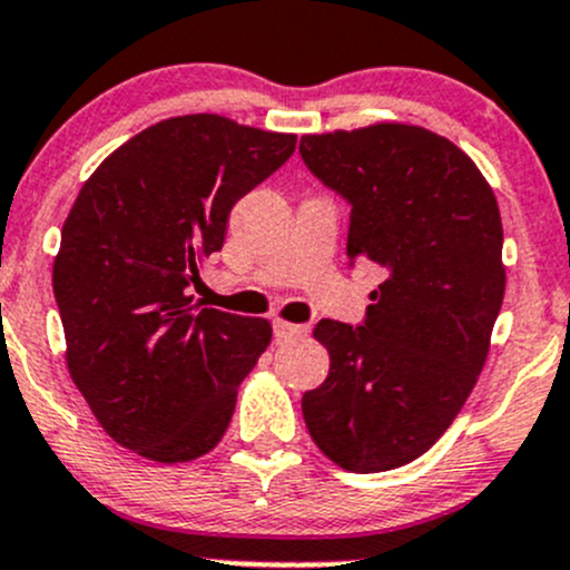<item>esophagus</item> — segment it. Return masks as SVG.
<instances>
[{
	"mask_svg": "<svg viewBox=\"0 0 570 570\" xmlns=\"http://www.w3.org/2000/svg\"><path fill=\"white\" fill-rule=\"evenodd\" d=\"M302 334H307V326H302V323H287L283 317L274 321V336H277V340H296V336Z\"/></svg>",
	"mask_w": 570,
	"mask_h": 570,
	"instance_id": "obj_1",
	"label": "esophagus"
}]
</instances>
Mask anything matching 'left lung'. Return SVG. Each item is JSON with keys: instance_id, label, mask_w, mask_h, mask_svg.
<instances>
[{"instance_id": "obj_1", "label": "left lung", "mask_w": 570, "mask_h": 570, "mask_svg": "<svg viewBox=\"0 0 570 570\" xmlns=\"http://www.w3.org/2000/svg\"><path fill=\"white\" fill-rule=\"evenodd\" d=\"M304 163L351 209L347 258L385 279L364 326L321 321L328 377L302 396L309 438L351 473L419 459L479 381L505 296L503 223L479 165L419 125L302 136Z\"/></svg>"}]
</instances>
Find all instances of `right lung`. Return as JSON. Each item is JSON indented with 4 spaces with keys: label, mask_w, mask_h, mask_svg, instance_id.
Here are the masks:
<instances>
[{
    "label": "right lung",
    "mask_w": 570,
    "mask_h": 570,
    "mask_svg": "<svg viewBox=\"0 0 570 570\" xmlns=\"http://www.w3.org/2000/svg\"><path fill=\"white\" fill-rule=\"evenodd\" d=\"M296 149L228 116L163 119L83 181L53 258L72 383L132 454L176 464L223 440L266 317L198 309L187 285L223 249L234 204Z\"/></svg>",
    "instance_id": "1"
}]
</instances>
